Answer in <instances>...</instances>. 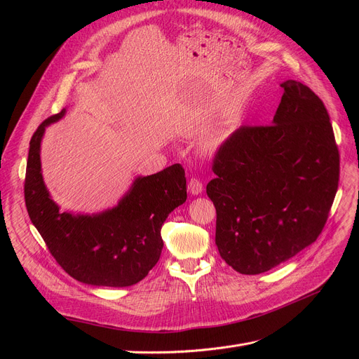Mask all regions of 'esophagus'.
<instances>
[{"instance_id":"1","label":"esophagus","mask_w":359,"mask_h":359,"mask_svg":"<svg viewBox=\"0 0 359 359\" xmlns=\"http://www.w3.org/2000/svg\"><path fill=\"white\" fill-rule=\"evenodd\" d=\"M187 189H189V192H191L192 195H201L202 191H203V186H202V183H201L199 179L192 177V179L189 180V184H187Z\"/></svg>"}]
</instances>
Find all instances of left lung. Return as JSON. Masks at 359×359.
Wrapping results in <instances>:
<instances>
[{
  "mask_svg": "<svg viewBox=\"0 0 359 359\" xmlns=\"http://www.w3.org/2000/svg\"><path fill=\"white\" fill-rule=\"evenodd\" d=\"M272 125L241 126L215 156L206 194L217 210L215 244L229 266L266 272L322 233L339 183L329 113L303 83L288 80Z\"/></svg>",
  "mask_w": 359,
  "mask_h": 359,
  "instance_id": "left-lung-1",
  "label": "left lung"
}]
</instances>
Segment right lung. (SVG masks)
Segmentation results:
<instances>
[{
    "label": "right lung",
    "mask_w": 359,
    "mask_h": 359,
    "mask_svg": "<svg viewBox=\"0 0 359 359\" xmlns=\"http://www.w3.org/2000/svg\"><path fill=\"white\" fill-rule=\"evenodd\" d=\"M65 111L42 122L30 140L25 180L29 217L50 255L74 279L94 287H130L160 259L163 224L187 198L184 170L173 164L138 176L118 205L102 212H62L43 182L41 144L45 129Z\"/></svg>",
    "instance_id": "1"
}]
</instances>
